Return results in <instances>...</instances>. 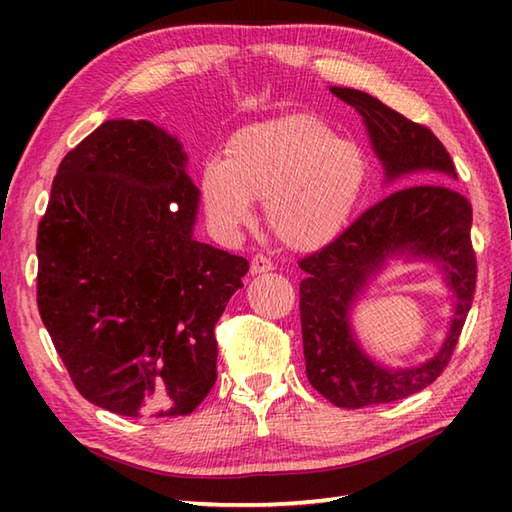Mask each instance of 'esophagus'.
Instances as JSON below:
<instances>
[{"instance_id":"obj_1","label":"esophagus","mask_w":512,"mask_h":512,"mask_svg":"<svg viewBox=\"0 0 512 512\" xmlns=\"http://www.w3.org/2000/svg\"><path fill=\"white\" fill-rule=\"evenodd\" d=\"M273 262L264 255V253H257L253 255V259H250V273L253 275H262V273H270L273 270Z\"/></svg>"}]
</instances>
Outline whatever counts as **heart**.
I'll list each match as a JSON object with an SVG mask.
<instances>
[{
    "label": "heart",
    "instance_id": "1",
    "mask_svg": "<svg viewBox=\"0 0 512 512\" xmlns=\"http://www.w3.org/2000/svg\"><path fill=\"white\" fill-rule=\"evenodd\" d=\"M369 176L363 149L317 116H284L239 129L200 173L209 220L233 233L264 202L270 231L295 250H317L350 222Z\"/></svg>",
    "mask_w": 512,
    "mask_h": 512
}]
</instances>
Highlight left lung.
Returning <instances> with one entry per match:
<instances>
[{
	"label": "left lung",
	"instance_id": "left-lung-1",
	"mask_svg": "<svg viewBox=\"0 0 512 512\" xmlns=\"http://www.w3.org/2000/svg\"><path fill=\"white\" fill-rule=\"evenodd\" d=\"M330 90L363 116L387 180L407 176L413 182L369 206L328 246L299 259L306 273L299 284V312L310 385L336 407L361 409L418 394L449 365L477 281L473 209L449 182H438L455 178V165L429 127L409 121L361 90ZM396 254L442 263L456 295L452 330L441 352L424 366L407 370L376 366L357 347L349 328L357 292Z\"/></svg>",
	"mask_w": 512,
	"mask_h": 512
}]
</instances>
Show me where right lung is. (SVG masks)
<instances>
[{
  "label": "right lung",
  "mask_w": 512,
  "mask_h": 512,
  "mask_svg": "<svg viewBox=\"0 0 512 512\" xmlns=\"http://www.w3.org/2000/svg\"><path fill=\"white\" fill-rule=\"evenodd\" d=\"M178 138L105 121L65 154L37 228V306L79 394L118 416H187L217 378L215 323L244 257L193 237Z\"/></svg>",
  "instance_id": "add662e5"
}]
</instances>
